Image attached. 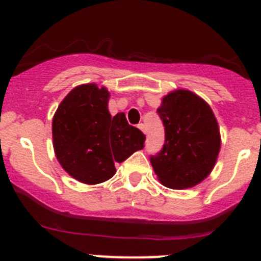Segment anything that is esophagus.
<instances>
[{
    "mask_svg": "<svg viewBox=\"0 0 261 261\" xmlns=\"http://www.w3.org/2000/svg\"><path fill=\"white\" fill-rule=\"evenodd\" d=\"M137 126H138V128H140V129H141L142 132L146 133V126H145V124H138Z\"/></svg>",
    "mask_w": 261,
    "mask_h": 261,
    "instance_id": "esophagus-1",
    "label": "esophagus"
}]
</instances>
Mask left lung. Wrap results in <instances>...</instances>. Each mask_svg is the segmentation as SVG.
<instances>
[{
  "label": "left lung",
  "mask_w": 261,
  "mask_h": 261,
  "mask_svg": "<svg viewBox=\"0 0 261 261\" xmlns=\"http://www.w3.org/2000/svg\"><path fill=\"white\" fill-rule=\"evenodd\" d=\"M156 114L165 126V144L150 155L163 186L183 190L199 184L216 165L221 137L213 111L188 90L166 95Z\"/></svg>",
  "instance_id": "obj_1"
}]
</instances>
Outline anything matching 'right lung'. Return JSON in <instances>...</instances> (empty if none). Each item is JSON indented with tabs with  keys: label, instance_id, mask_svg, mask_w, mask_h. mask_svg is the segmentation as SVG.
<instances>
[{
	"label": "right lung",
	"instance_id": "1",
	"mask_svg": "<svg viewBox=\"0 0 261 261\" xmlns=\"http://www.w3.org/2000/svg\"><path fill=\"white\" fill-rule=\"evenodd\" d=\"M110 93L95 84L74 87L53 116V147L62 168L77 180L98 184L145 146V135L129 125L123 112L111 116Z\"/></svg>",
	"mask_w": 261,
	"mask_h": 261
}]
</instances>
